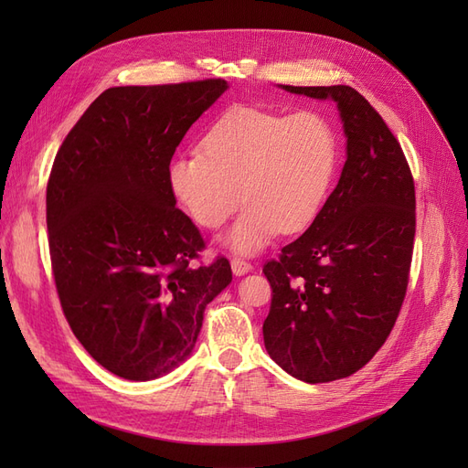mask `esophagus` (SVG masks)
<instances>
[{"mask_svg":"<svg viewBox=\"0 0 468 468\" xmlns=\"http://www.w3.org/2000/svg\"><path fill=\"white\" fill-rule=\"evenodd\" d=\"M230 265H232V271H234V275H236V277H242V275L250 273L251 269H253V265H251L250 261L242 260V258H232Z\"/></svg>","mask_w":468,"mask_h":468,"instance_id":"1","label":"esophagus"}]
</instances>
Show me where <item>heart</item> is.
Here are the masks:
<instances>
[{"label": "heart", "mask_w": 468, "mask_h": 468, "mask_svg": "<svg viewBox=\"0 0 468 468\" xmlns=\"http://www.w3.org/2000/svg\"><path fill=\"white\" fill-rule=\"evenodd\" d=\"M203 154L179 155L167 169L177 205L205 230L246 205L222 242L256 253L277 234L291 236L314 222L337 169L332 124L316 112L236 107L201 140Z\"/></svg>", "instance_id": "heart-1"}]
</instances>
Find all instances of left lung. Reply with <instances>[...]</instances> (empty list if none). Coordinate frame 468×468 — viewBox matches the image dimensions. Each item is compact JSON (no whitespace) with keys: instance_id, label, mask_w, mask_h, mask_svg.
Here are the masks:
<instances>
[{"instance_id":"left-lung-1","label":"left lung","mask_w":468,"mask_h":468,"mask_svg":"<svg viewBox=\"0 0 468 468\" xmlns=\"http://www.w3.org/2000/svg\"><path fill=\"white\" fill-rule=\"evenodd\" d=\"M332 99L346 164L308 230L263 265L273 289L265 349L304 382L349 377L373 359L399 318L416 234V191L387 122L349 86L294 88Z\"/></svg>"}]
</instances>
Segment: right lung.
Segmentation results:
<instances>
[{"label": "right lung", "mask_w": 468, "mask_h": 468, "mask_svg": "<svg viewBox=\"0 0 468 468\" xmlns=\"http://www.w3.org/2000/svg\"><path fill=\"white\" fill-rule=\"evenodd\" d=\"M224 80L124 86L99 95L68 133L47 187L50 260L64 316L112 375L152 380L195 347L207 304L232 281L176 207L169 162Z\"/></svg>", "instance_id": "add662e5"}]
</instances>
